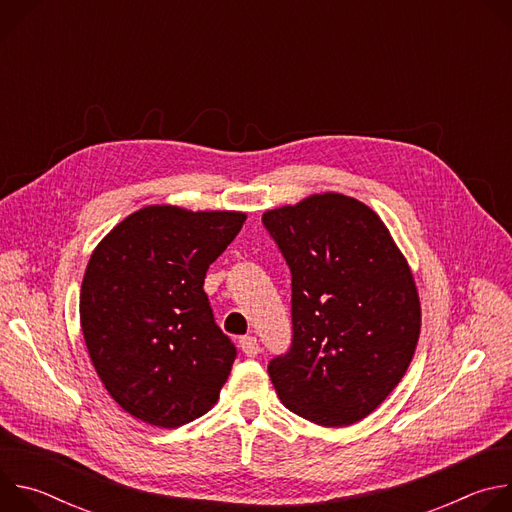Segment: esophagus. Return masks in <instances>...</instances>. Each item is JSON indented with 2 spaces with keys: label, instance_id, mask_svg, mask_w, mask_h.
<instances>
[{
  "label": "esophagus",
  "instance_id": "1",
  "mask_svg": "<svg viewBox=\"0 0 512 512\" xmlns=\"http://www.w3.org/2000/svg\"><path fill=\"white\" fill-rule=\"evenodd\" d=\"M239 346H241L243 354H247V356H257V352H259V340L255 336H243L239 340Z\"/></svg>",
  "mask_w": 512,
  "mask_h": 512
}]
</instances>
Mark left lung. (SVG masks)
Segmentation results:
<instances>
[{"mask_svg": "<svg viewBox=\"0 0 512 512\" xmlns=\"http://www.w3.org/2000/svg\"><path fill=\"white\" fill-rule=\"evenodd\" d=\"M291 271V346L269 362L281 403L324 427L375 411L413 358L421 306L375 210L324 192L263 214Z\"/></svg>", "mask_w": 512, "mask_h": 512, "instance_id": "1", "label": "left lung"}]
</instances>
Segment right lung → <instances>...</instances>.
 <instances>
[{
	"instance_id": "obj_1",
	"label": "right lung",
	"mask_w": 512,
	"mask_h": 512,
	"mask_svg": "<svg viewBox=\"0 0 512 512\" xmlns=\"http://www.w3.org/2000/svg\"><path fill=\"white\" fill-rule=\"evenodd\" d=\"M247 214L145 206L97 245L81 287V328L109 395L135 419L180 427L218 399L237 348L204 294L212 261Z\"/></svg>"
}]
</instances>
